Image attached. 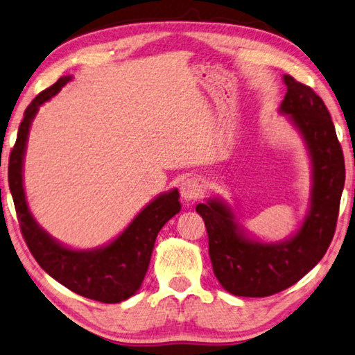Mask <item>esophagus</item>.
Returning a JSON list of instances; mask_svg holds the SVG:
<instances>
[{"label":"esophagus","instance_id":"obj_1","mask_svg":"<svg viewBox=\"0 0 355 355\" xmlns=\"http://www.w3.org/2000/svg\"><path fill=\"white\" fill-rule=\"evenodd\" d=\"M203 191V184L198 178H186L183 180L182 186H180V194H182L183 200L186 202H192L200 197Z\"/></svg>","mask_w":355,"mask_h":355}]
</instances>
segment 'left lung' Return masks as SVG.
Wrapping results in <instances>:
<instances>
[{"instance_id":"obj_1","label":"left lung","mask_w":355,"mask_h":355,"mask_svg":"<svg viewBox=\"0 0 355 355\" xmlns=\"http://www.w3.org/2000/svg\"><path fill=\"white\" fill-rule=\"evenodd\" d=\"M287 93L279 112L304 139L312 161V191L304 222L288 239L254 241L220 198L198 203L209 241L216 278L236 296L262 298L286 290L317 266L335 233L345 186L343 150L323 99L311 87L284 76Z\"/></svg>"}]
</instances>
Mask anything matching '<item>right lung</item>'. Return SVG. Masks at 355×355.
<instances>
[{
  "label": "right lung",
  "instance_id": "1",
  "mask_svg": "<svg viewBox=\"0 0 355 355\" xmlns=\"http://www.w3.org/2000/svg\"><path fill=\"white\" fill-rule=\"evenodd\" d=\"M71 80L63 76L31 102L18 128L9 157V188L18 222L32 256L44 272L62 286L85 298L114 304L138 292L149 268L153 245L164 223L182 209L180 194L172 189L143 208L122 233L104 247L73 250L53 239L31 214L23 188V159L32 121L38 107Z\"/></svg>",
  "mask_w": 355,
  "mask_h": 355
}]
</instances>
